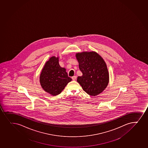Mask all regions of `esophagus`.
<instances>
[{"label":"esophagus","mask_w":148,"mask_h":148,"mask_svg":"<svg viewBox=\"0 0 148 148\" xmlns=\"http://www.w3.org/2000/svg\"><path fill=\"white\" fill-rule=\"evenodd\" d=\"M77 77L76 76H74L72 77V79L73 80H75L76 79Z\"/></svg>","instance_id":"obj_1"}]
</instances>
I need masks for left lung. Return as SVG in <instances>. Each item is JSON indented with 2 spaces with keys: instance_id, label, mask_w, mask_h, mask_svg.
I'll use <instances>...</instances> for the list:
<instances>
[{
  "instance_id": "left-lung-1",
  "label": "left lung",
  "mask_w": 148,
  "mask_h": 148,
  "mask_svg": "<svg viewBox=\"0 0 148 148\" xmlns=\"http://www.w3.org/2000/svg\"><path fill=\"white\" fill-rule=\"evenodd\" d=\"M79 67L83 73L78 77L77 82L83 90L90 96L100 94L106 88L109 74L103 58L94 51L78 53L76 54Z\"/></svg>"
}]
</instances>
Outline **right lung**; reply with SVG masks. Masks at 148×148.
Wrapping results in <instances>:
<instances>
[{
	"label": "right lung",
	"instance_id": "right-lung-1",
	"mask_svg": "<svg viewBox=\"0 0 148 148\" xmlns=\"http://www.w3.org/2000/svg\"><path fill=\"white\" fill-rule=\"evenodd\" d=\"M72 79L64 68L59 64L58 58L52 56L45 63L40 74V81L42 89L53 96L61 93Z\"/></svg>",
	"mask_w": 148,
	"mask_h": 148
}]
</instances>
